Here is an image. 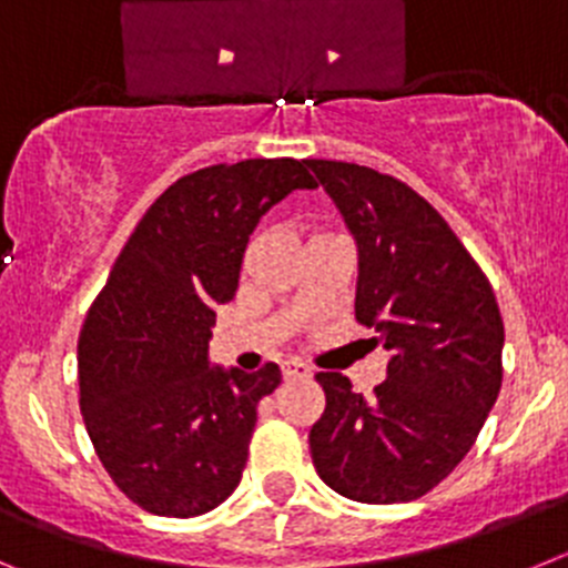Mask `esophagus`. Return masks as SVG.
I'll use <instances>...</instances> for the list:
<instances>
[{"label":"esophagus","mask_w":568,"mask_h":568,"mask_svg":"<svg viewBox=\"0 0 568 568\" xmlns=\"http://www.w3.org/2000/svg\"><path fill=\"white\" fill-rule=\"evenodd\" d=\"M285 376H311V367L303 359H283Z\"/></svg>","instance_id":"34e87169"}]
</instances>
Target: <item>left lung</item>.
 Returning a JSON list of instances; mask_svg holds the SVG:
<instances>
[{
    "instance_id": "obj_1",
    "label": "left lung",
    "mask_w": 568,
    "mask_h": 568,
    "mask_svg": "<svg viewBox=\"0 0 568 568\" xmlns=\"http://www.w3.org/2000/svg\"><path fill=\"white\" fill-rule=\"evenodd\" d=\"M359 246L354 314L390 351L373 396L316 373L325 410L311 458L334 493L362 504L422 498L458 467L498 398L504 320L481 265L405 181L311 158Z\"/></svg>"
}]
</instances>
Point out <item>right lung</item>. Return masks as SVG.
<instances>
[{"instance_id": "1", "label": "right lung", "mask_w": 568, "mask_h": 568, "mask_svg": "<svg viewBox=\"0 0 568 568\" xmlns=\"http://www.w3.org/2000/svg\"><path fill=\"white\" fill-rule=\"evenodd\" d=\"M294 158L214 163L178 178L141 217L79 334V405L95 456L141 509L195 518L234 493L257 402L283 373L214 371V308L237 291L248 234L294 189Z\"/></svg>"}]
</instances>
